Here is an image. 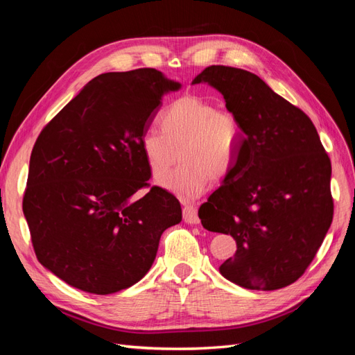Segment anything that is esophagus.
Returning <instances> with one entry per match:
<instances>
[{
	"instance_id": "1",
	"label": "esophagus",
	"mask_w": 355,
	"mask_h": 355,
	"mask_svg": "<svg viewBox=\"0 0 355 355\" xmlns=\"http://www.w3.org/2000/svg\"><path fill=\"white\" fill-rule=\"evenodd\" d=\"M184 220L191 225H198L200 218H198V210L196 206L192 204H185L184 206Z\"/></svg>"
}]
</instances>
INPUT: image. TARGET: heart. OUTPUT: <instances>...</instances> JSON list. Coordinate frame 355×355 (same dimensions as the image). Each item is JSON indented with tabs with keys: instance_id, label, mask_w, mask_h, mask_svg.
<instances>
[{
	"instance_id": "obj_1",
	"label": "heart",
	"mask_w": 355,
	"mask_h": 355,
	"mask_svg": "<svg viewBox=\"0 0 355 355\" xmlns=\"http://www.w3.org/2000/svg\"><path fill=\"white\" fill-rule=\"evenodd\" d=\"M161 128L144 133L141 148L154 178H164L180 154L182 164L159 185L182 200H194L207 189L211 178L231 173L241 144V125L232 112L216 103L187 94L168 105Z\"/></svg>"
}]
</instances>
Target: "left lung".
Wrapping results in <instances>:
<instances>
[{"mask_svg":"<svg viewBox=\"0 0 355 355\" xmlns=\"http://www.w3.org/2000/svg\"><path fill=\"white\" fill-rule=\"evenodd\" d=\"M209 84L241 125L237 161L201 204L211 232L237 243L220 274L250 290H277L305 272L333 219L331 164L308 115L257 75L213 65L192 80Z\"/></svg>","mask_w":355,"mask_h":355,"instance_id":"left-lung-1","label":"left lung"}]
</instances>
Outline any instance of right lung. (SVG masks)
I'll return each instance as SVG.
<instances>
[{"instance_id": "add662e5", "label": "right lung", "mask_w": 355, "mask_h": 355, "mask_svg": "<svg viewBox=\"0 0 355 355\" xmlns=\"http://www.w3.org/2000/svg\"><path fill=\"white\" fill-rule=\"evenodd\" d=\"M180 83L142 68L93 78L42 128L32 149L24 214L40 263L67 284L111 295L153 266L178 198L154 187L141 139Z\"/></svg>"}]
</instances>
